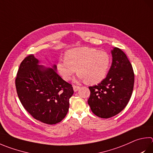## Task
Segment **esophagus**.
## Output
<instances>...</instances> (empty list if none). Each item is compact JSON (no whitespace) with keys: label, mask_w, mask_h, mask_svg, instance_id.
<instances>
[{"label":"esophagus","mask_w":153,"mask_h":153,"mask_svg":"<svg viewBox=\"0 0 153 153\" xmlns=\"http://www.w3.org/2000/svg\"><path fill=\"white\" fill-rule=\"evenodd\" d=\"M73 88H74V91H78V90L80 88V87H79V86L74 85V86H73Z\"/></svg>","instance_id":"1"}]
</instances>
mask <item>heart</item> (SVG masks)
<instances>
[{
    "label": "heart",
    "mask_w": 153,
    "mask_h": 153,
    "mask_svg": "<svg viewBox=\"0 0 153 153\" xmlns=\"http://www.w3.org/2000/svg\"><path fill=\"white\" fill-rule=\"evenodd\" d=\"M111 58L107 52L96 48L81 47L69 50L65 59L57 63V69L65 81H69L76 71L77 79L95 85L103 81L109 71Z\"/></svg>",
    "instance_id": "b5f03b06"
}]
</instances>
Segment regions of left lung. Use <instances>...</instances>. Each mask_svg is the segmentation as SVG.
Wrapping results in <instances>:
<instances>
[{
    "label": "left lung",
    "mask_w": 153,
    "mask_h": 153,
    "mask_svg": "<svg viewBox=\"0 0 153 153\" xmlns=\"http://www.w3.org/2000/svg\"><path fill=\"white\" fill-rule=\"evenodd\" d=\"M111 53L112 62L106 77L89 87L88 103L94 114L103 118L114 116L126 106L134 82V71L126 54L118 48H113Z\"/></svg>",
    "instance_id": "1"
}]
</instances>
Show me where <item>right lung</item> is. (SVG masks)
<instances>
[{
    "mask_svg": "<svg viewBox=\"0 0 153 153\" xmlns=\"http://www.w3.org/2000/svg\"><path fill=\"white\" fill-rule=\"evenodd\" d=\"M40 63L33 55L25 58L15 79L16 92L25 109L33 118L55 124L67 114L74 90L57 74L56 65L47 68Z\"/></svg>",
    "mask_w": 153,
    "mask_h": 153,
    "instance_id": "obj_1",
    "label": "right lung"
}]
</instances>
